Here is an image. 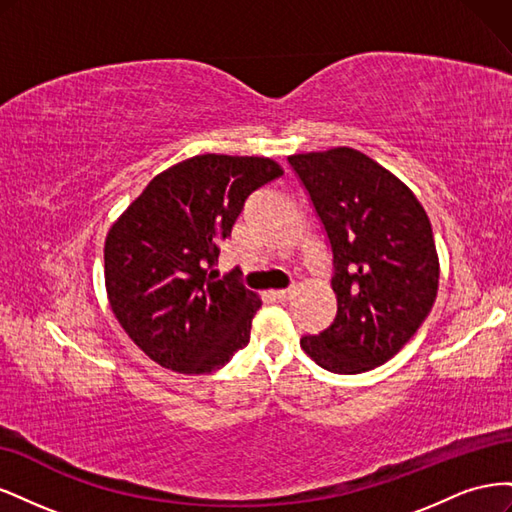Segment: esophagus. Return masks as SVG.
I'll return each instance as SVG.
<instances>
[{
	"label": "esophagus",
	"mask_w": 512,
	"mask_h": 512,
	"mask_svg": "<svg viewBox=\"0 0 512 512\" xmlns=\"http://www.w3.org/2000/svg\"><path fill=\"white\" fill-rule=\"evenodd\" d=\"M271 294H273V299H277V301H288V299L292 297V290H290V288H284V290H273Z\"/></svg>",
	"instance_id": "esophagus-1"
}]
</instances>
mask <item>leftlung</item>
<instances>
[{"label":"left lung","instance_id":"8db88e82","mask_svg":"<svg viewBox=\"0 0 512 512\" xmlns=\"http://www.w3.org/2000/svg\"><path fill=\"white\" fill-rule=\"evenodd\" d=\"M333 250L337 316L301 337L333 374H363L404 348L438 297L431 222L408 185L363 151L333 147L288 156Z\"/></svg>","mask_w":512,"mask_h":512}]
</instances>
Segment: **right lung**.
<instances>
[{
  "mask_svg": "<svg viewBox=\"0 0 512 512\" xmlns=\"http://www.w3.org/2000/svg\"><path fill=\"white\" fill-rule=\"evenodd\" d=\"M280 175L271 158L203 153L153 177L108 228L106 297L151 361L209 374L250 342L260 297L209 269L247 196Z\"/></svg>",
  "mask_w": 512,
  "mask_h": 512,
  "instance_id": "right-lung-1",
  "label": "right lung"
}]
</instances>
